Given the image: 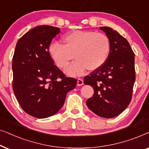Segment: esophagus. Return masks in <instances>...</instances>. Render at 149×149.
<instances>
[{
    "label": "esophagus",
    "instance_id": "obj_1",
    "mask_svg": "<svg viewBox=\"0 0 149 149\" xmlns=\"http://www.w3.org/2000/svg\"><path fill=\"white\" fill-rule=\"evenodd\" d=\"M84 84V80H83L82 78H78V82H77V85L78 86H81Z\"/></svg>",
    "mask_w": 149,
    "mask_h": 149
}]
</instances>
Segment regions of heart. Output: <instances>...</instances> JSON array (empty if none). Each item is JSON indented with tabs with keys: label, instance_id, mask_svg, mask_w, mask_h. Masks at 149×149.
<instances>
[{
	"label": "heart",
	"instance_id": "1",
	"mask_svg": "<svg viewBox=\"0 0 149 149\" xmlns=\"http://www.w3.org/2000/svg\"><path fill=\"white\" fill-rule=\"evenodd\" d=\"M63 44L52 43L49 53L56 65L66 69L75 58L78 61L67 69L71 75H81L88 68L94 71L100 68L108 58L110 41L107 35L92 31H75L63 38Z\"/></svg>",
	"mask_w": 149,
	"mask_h": 149
}]
</instances>
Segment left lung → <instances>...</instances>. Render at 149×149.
<instances>
[{"mask_svg": "<svg viewBox=\"0 0 149 149\" xmlns=\"http://www.w3.org/2000/svg\"><path fill=\"white\" fill-rule=\"evenodd\" d=\"M110 41L106 62L84 77V84L94 89L86 101L90 110L104 118H113L125 110L132 100L136 80L135 56L127 40L110 27H100Z\"/></svg>", "mask_w": 149, "mask_h": 149, "instance_id": "obj_1", "label": "left lung"}]
</instances>
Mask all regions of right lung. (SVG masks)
<instances>
[{
	"label": "right lung",
	"mask_w": 149,
	"mask_h": 149,
	"mask_svg": "<svg viewBox=\"0 0 149 149\" xmlns=\"http://www.w3.org/2000/svg\"><path fill=\"white\" fill-rule=\"evenodd\" d=\"M59 33V28L39 26L24 35L15 46L13 90L21 108L33 117L56 114L67 93L76 86V79L65 76L49 53L51 41Z\"/></svg>",
	"instance_id": "obj_1"
}]
</instances>
